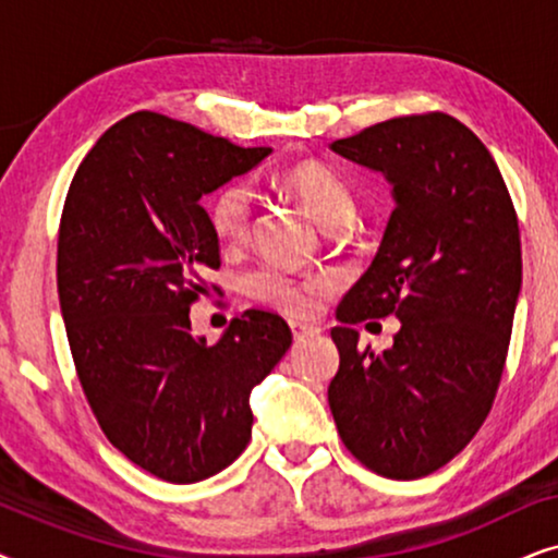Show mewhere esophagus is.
<instances>
[{"label":"esophagus","instance_id":"34e87169","mask_svg":"<svg viewBox=\"0 0 558 558\" xmlns=\"http://www.w3.org/2000/svg\"><path fill=\"white\" fill-rule=\"evenodd\" d=\"M289 327H292L294 340H304V338H307V335L319 332L317 327H312V325H307V323H296V319H292V323H289Z\"/></svg>","mask_w":558,"mask_h":558}]
</instances>
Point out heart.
Listing matches in <instances>:
<instances>
[{
    "mask_svg": "<svg viewBox=\"0 0 558 558\" xmlns=\"http://www.w3.org/2000/svg\"><path fill=\"white\" fill-rule=\"evenodd\" d=\"M281 190H287L325 231H340L355 218V195L345 180L332 167L323 162H296L287 167L279 178ZM254 203L241 182H228L210 197L208 223L216 239L226 246H241L251 233ZM332 281L325 274L296 277L277 266H262L246 279L248 294L264 307H271L289 317L315 315L319 296L330 292Z\"/></svg>",
    "mask_w": 558,
    "mask_h": 558,
    "instance_id": "1",
    "label": "heart"
}]
</instances>
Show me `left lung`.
I'll list each match as a JSON object with an SVG mask.
<instances>
[{"instance_id": "8db88e82", "label": "left lung", "mask_w": 558, "mask_h": 558, "mask_svg": "<svg viewBox=\"0 0 558 558\" xmlns=\"http://www.w3.org/2000/svg\"><path fill=\"white\" fill-rule=\"evenodd\" d=\"M332 149L384 172L396 208L338 307L327 401L357 462L416 480L460 454L493 409L521 292L518 216L490 151L449 113L380 121ZM388 314L402 319L395 348L357 347L354 325Z\"/></svg>"}]
</instances>
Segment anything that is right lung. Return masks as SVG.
I'll use <instances>...</instances> for the list:
<instances>
[{
	"mask_svg": "<svg viewBox=\"0 0 558 558\" xmlns=\"http://www.w3.org/2000/svg\"><path fill=\"white\" fill-rule=\"evenodd\" d=\"M269 151L136 111L68 187L58 296L75 373L111 445L167 483H201L246 449L251 391L292 345L264 310L235 317L216 345L190 332L205 274L220 266L201 197Z\"/></svg>",
	"mask_w": 558,
	"mask_h": 558,
	"instance_id": "obj_1",
	"label": "right lung"
}]
</instances>
